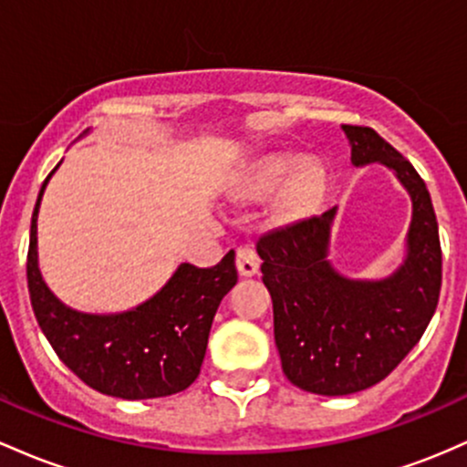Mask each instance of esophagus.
I'll list each match as a JSON object with an SVG mask.
<instances>
[{
	"label": "esophagus",
	"instance_id": "34e87169",
	"mask_svg": "<svg viewBox=\"0 0 467 467\" xmlns=\"http://www.w3.org/2000/svg\"><path fill=\"white\" fill-rule=\"evenodd\" d=\"M235 266H238V274L244 277H251L258 274L260 269V258L251 247H240L235 251Z\"/></svg>",
	"mask_w": 467,
	"mask_h": 467
}]
</instances>
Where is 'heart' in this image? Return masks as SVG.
Instances as JSON below:
<instances>
[{"mask_svg":"<svg viewBox=\"0 0 467 467\" xmlns=\"http://www.w3.org/2000/svg\"><path fill=\"white\" fill-rule=\"evenodd\" d=\"M289 161H271L251 178L249 193L251 196H265L271 190H275L277 182L291 171ZM324 192V171L319 167L311 165L297 174L289 182L285 193L280 198V212L286 218H304L319 205V198Z\"/></svg>","mask_w":467,"mask_h":467,"instance_id":"obj_1","label":"heart"}]
</instances>
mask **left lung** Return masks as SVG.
<instances>
[{
	"label": "left lung",
	"mask_w": 467,
	"mask_h": 467,
	"mask_svg": "<svg viewBox=\"0 0 467 467\" xmlns=\"http://www.w3.org/2000/svg\"><path fill=\"white\" fill-rule=\"evenodd\" d=\"M342 130L353 165H386L410 193L403 265L384 280L337 274L327 260L335 207L265 234L255 244L274 300L282 370L297 389L328 397L353 395L389 377L421 339L441 291L439 227L423 178L373 128Z\"/></svg>",
	"instance_id": "left-lung-1"
}]
</instances>
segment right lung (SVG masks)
I'll list each match as a JSON object with an SVG mask.
<instances>
[{"mask_svg": "<svg viewBox=\"0 0 467 467\" xmlns=\"http://www.w3.org/2000/svg\"><path fill=\"white\" fill-rule=\"evenodd\" d=\"M55 170L36 196L26 265L30 304L50 347L78 379L103 395L134 401L185 390L201 373L218 304L238 282L235 254L229 251L209 269L182 262L163 289L132 311L78 313L52 296L36 262V216Z\"/></svg>", "mask_w": 467, "mask_h": 467, "instance_id": "right-lung-1", "label": "right lung"}]
</instances>
